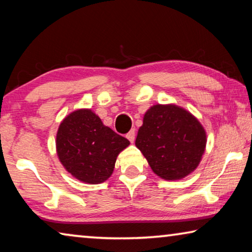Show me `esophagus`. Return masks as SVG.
Wrapping results in <instances>:
<instances>
[{
    "instance_id": "obj_1",
    "label": "esophagus",
    "mask_w": 252,
    "mask_h": 252,
    "mask_svg": "<svg viewBox=\"0 0 252 252\" xmlns=\"http://www.w3.org/2000/svg\"><path fill=\"white\" fill-rule=\"evenodd\" d=\"M126 138H127V140H129L131 143L134 142V139H135V131H134V129H132V130L130 131V132L126 133Z\"/></svg>"
}]
</instances>
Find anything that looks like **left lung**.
Segmentation results:
<instances>
[{
  "instance_id": "1",
  "label": "left lung",
  "mask_w": 252,
  "mask_h": 252,
  "mask_svg": "<svg viewBox=\"0 0 252 252\" xmlns=\"http://www.w3.org/2000/svg\"><path fill=\"white\" fill-rule=\"evenodd\" d=\"M206 134L196 119L176 105H154L146 112L135 146L155 174L181 179L201 161Z\"/></svg>"
}]
</instances>
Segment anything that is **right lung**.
<instances>
[{
    "instance_id": "obj_1",
    "label": "right lung",
    "mask_w": 252,
    "mask_h": 252,
    "mask_svg": "<svg viewBox=\"0 0 252 252\" xmlns=\"http://www.w3.org/2000/svg\"><path fill=\"white\" fill-rule=\"evenodd\" d=\"M127 139L103 125L91 110H78L63 119L57 132V154L63 167L79 181L103 183L113 173L118 155Z\"/></svg>"
}]
</instances>
